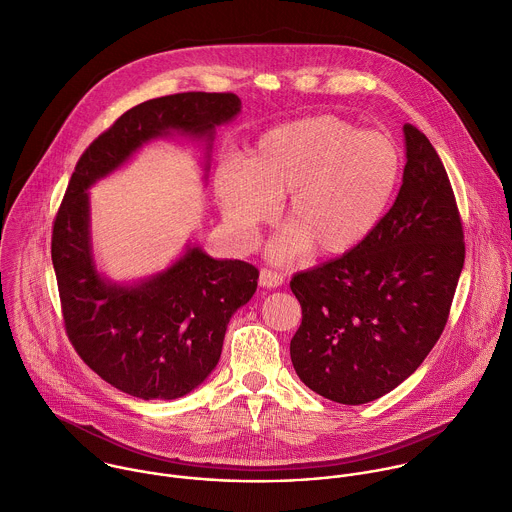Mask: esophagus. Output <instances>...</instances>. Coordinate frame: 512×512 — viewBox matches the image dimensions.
<instances>
[{
    "instance_id": "esophagus-1",
    "label": "esophagus",
    "mask_w": 512,
    "mask_h": 512,
    "mask_svg": "<svg viewBox=\"0 0 512 512\" xmlns=\"http://www.w3.org/2000/svg\"><path fill=\"white\" fill-rule=\"evenodd\" d=\"M259 285H261V287H267V289L279 287V285H283V275L277 273V271H271V269H261V273H259Z\"/></svg>"
}]
</instances>
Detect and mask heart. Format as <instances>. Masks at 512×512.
<instances>
[{"label": "heart", "mask_w": 512, "mask_h": 512, "mask_svg": "<svg viewBox=\"0 0 512 512\" xmlns=\"http://www.w3.org/2000/svg\"><path fill=\"white\" fill-rule=\"evenodd\" d=\"M405 175L401 145L383 131L321 113L277 125L225 165L215 191L227 223L249 235L287 197L277 257L307 249L335 259L359 249L387 217Z\"/></svg>", "instance_id": "heart-1"}]
</instances>
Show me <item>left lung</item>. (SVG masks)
I'll return each mask as SVG.
<instances>
[{
  "instance_id": "left-lung-1",
  "label": "left lung",
  "mask_w": 512,
  "mask_h": 512,
  "mask_svg": "<svg viewBox=\"0 0 512 512\" xmlns=\"http://www.w3.org/2000/svg\"><path fill=\"white\" fill-rule=\"evenodd\" d=\"M397 201L355 251L291 279L303 319L291 339L299 379L343 403L375 401L431 353L449 321L465 263V231L441 157L405 125Z\"/></svg>"
}]
</instances>
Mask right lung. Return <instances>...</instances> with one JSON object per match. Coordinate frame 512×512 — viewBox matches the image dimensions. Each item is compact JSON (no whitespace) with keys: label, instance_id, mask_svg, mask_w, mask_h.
I'll use <instances>...</instances> for the list:
<instances>
[{"label":"right lung","instance_id":"obj_1","mask_svg":"<svg viewBox=\"0 0 512 512\" xmlns=\"http://www.w3.org/2000/svg\"><path fill=\"white\" fill-rule=\"evenodd\" d=\"M239 111L235 93L203 91L131 107L81 153L55 213L51 261L65 333L91 371L131 397L167 401L203 383L221 357L231 315L257 289L259 269L193 247L139 287L109 285L91 259L85 191L141 143L171 129L211 137Z\"/></svg>","mask_w":512,"mask_h":512}]
</instances>
